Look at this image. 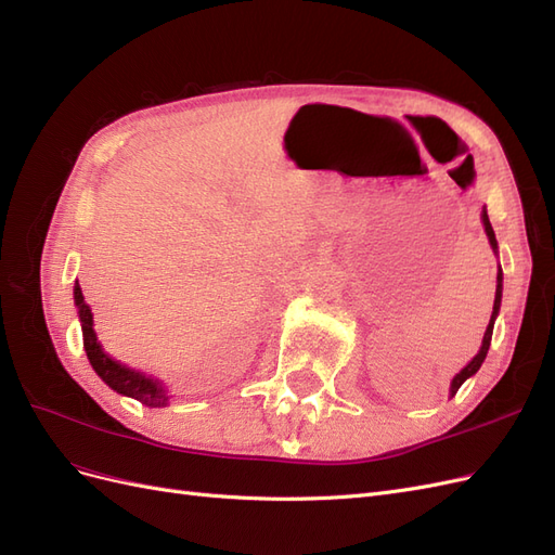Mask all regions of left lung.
<instances>
[{
  "mask_svg": "<svg viewBox=\"0 0 555 555\" xmlns=\"http://www.w3.org/2000/svg\"><path fill=\"white\" fill-rule=\"evenodd\" d=\"M481 222H483V231H486V236H489V243H491V247L498 251V241H495V231H493V227H491V222H489V212H486V208L481 210ZM500 300H502V268L498 271V287H495V300H493V314H491V322H489V326H486V333H483V340H481V349L477 351V357L469 361L463 371L451 379V389H449V396L453 398L456 396V391L461 389L463 386V382L467 379V377H473L479 367H481V363H483V359H486V354H489V347H491V335H493V324H495V317H498V312H500Z\"/></svg>",
  "mask_w": 555,
  "mask_h": 555,
  "instance_id": "8db88e82",
  "label": "left lung"
}]
</instances>
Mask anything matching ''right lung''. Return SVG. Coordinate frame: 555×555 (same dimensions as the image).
Here are the masks:
<instances>
[{
  "mask_svg": "<svg viewBox=\"0 0 555 555\" xmlns=\"http://www.w3.org/2000/svg\"><path fill=\"white\" fill-rule=\"evenodd\" d=\"M74 304L78 308V317H80V328H82V347L88 351V359L94 367V373L102 377L113 391L129 396V398H137L139 402L147 408H164L166 402H169V396H166L164 386L147 377L139 371H133V367L122 365L120 361L111 359L106 351L102 349L96 340V333L92 328V310L86 304V296L80 292V284L76 280V287H74Z\"/></svg>",
  "mask_w": 555,
  "mask_h": 555,
  "instance_id": "obj_1",
  "label": "right lung"
}]
</instances>
